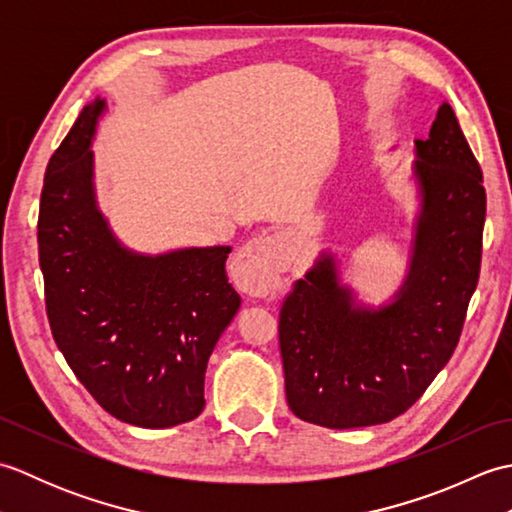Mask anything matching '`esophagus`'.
Instances as JSON below:
<instances>
[{
	"label": "esophagus",
	"mask_w": 512,
	"mask_h": 512,
	"mask_svg": "<svg viewBox=\"0 0 512 512\" xmlns=\"http://www.w3.org/2000/svg\"><path fill=\"white\" fill-rule=\"evenodd\" d=\"M237 266L244 275L248 292L255 297H273L284 286L281 273L286 270L284 237L268 235L248 242L237 255Z\"/></svg>",
	"instance_id": "1"
}]
</instances>
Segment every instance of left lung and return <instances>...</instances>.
I'll list each match as a JSON object with an SVG mask.
<instances>
[{
  "label": "left lung",
  "mask_w": 512,
  "mask_h": 512,
  "mask_svg": "<svg viewBox=\"0 0 512 512\" xmlns=\"http://www.w3.org/2000/svg\"><path fill=\"white\" fill-rule=\"evenodd\" d=\"M420 211L409 268L387 303L369 306L341 281L330 250L286 297L279 347L288 407L328 429L372 427L416 402L460 341L480 279L486 191L449 103L411 165Z\"/></svg>",
  "instance_id": "left-lung-1"
}]
</instances>
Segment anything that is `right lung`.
<instances>
[{
	"label": "right lung",
	"instance_id": "1",
	"mask_svg": "<svg viewBox=\"0 0 512 512\" xmlns=\"http://www.w3.org/2000/svg\"><path fill=\"white\" fill-rule=\"evenodd\" d=\"M105 99L83 107L43 178L39 266L54 341L114 418L167 429L204 409L206 363L239 299L231 246L138 253L96 204L94 134Z\"/></svg>",
	"mask_w": 512,
	"mask_h": 512
}]
</instances>
